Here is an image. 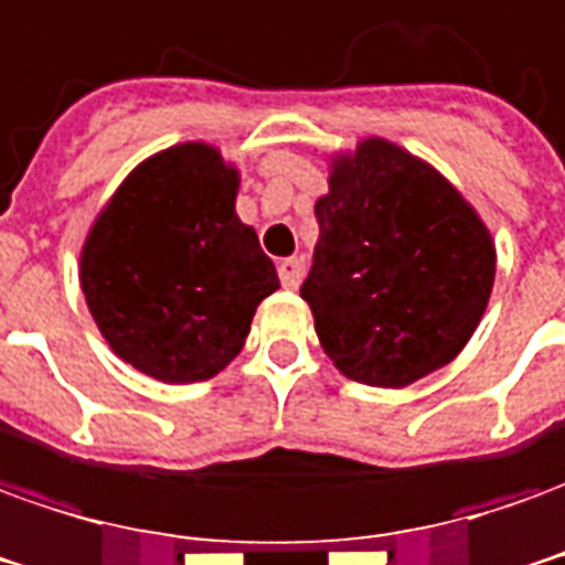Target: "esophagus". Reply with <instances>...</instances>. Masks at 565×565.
<instances>
[{
    "mask_svg": "<svg viewBox=\"0 0 565 565\" xmlns=\"http://www.w3.org/2000/svg\"><path fill=\"white\" fill-rule=\"evenodd\" d=\"M278 278L287 290H296L299 287V278H302V266L296 259H281L278 263Z\"/></svg>",
    "mask_w": 565,
    "mask_h": 565,
    "instance_id": "esophagus-1",
    "label": "esophagus"
}]
</instances>
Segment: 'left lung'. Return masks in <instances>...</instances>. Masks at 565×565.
I'll return each mask as SVG.
<instances>
[{
    "instance_id": "left-lung-1",
    "label": "left lung",
    "mask_w": 565,
    "mask_h": 565,
    "mask_svg": "<svg viewBox=\"0 0 565 565\" xmlns=\"http://www.w3.org/2000/svg\"><path fill=\"white\" fill-rule=\"evenodd\" d=\"M302 299L342 376L406 388L459 358L495 281V242L444 173L385 137L327 156Z\"/></svg>"
}]
</instances>
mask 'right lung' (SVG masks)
Listing matches in <instances>:
<instances>
[{
    "mask_svg": "<svg viewBox=\"0 0 565 565\" xmlns=\"http://www.w3.org/2000/svg\"><path fill=\"white\" fill-rule=\"evenodd\" d=\"M242 171L214 143L143 159L94 216L78 281L106 345L168 385L226 370L256 306L281 281L254 226L235 214Z\"/></svg>",
    "mask_w": 565,
    "mask_h": 565,
    "instance_id": "right-lung-1",
    "label": "right lung"
}]
</instances>
